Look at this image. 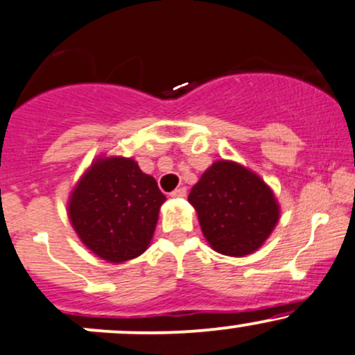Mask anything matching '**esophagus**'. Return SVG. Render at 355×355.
Returning a JSON list of instances; mask_svg holds the SVG:
<instances>
[{
    "instance_id": "esophagus-1",
    "label": "esophagus",
    "mask_w": 355,
    "mask_h": 355,
    "mask_svg": "<svg viewBox=\"0 0 355 355\" xmlns=\"http://www.w3.org/2000/svg\"><path fill=\"white\" fill-rule=\"evenodd\" d=\"M170 196L173 197V198H184L187 196V189H185V187H182V189L173 190V192H171Z\"/></svg>"
}]
</instances>
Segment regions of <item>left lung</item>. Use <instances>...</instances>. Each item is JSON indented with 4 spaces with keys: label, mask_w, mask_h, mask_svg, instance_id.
Listing matches in <instances>:
<instances>
[{
    "label": "left lung",
    "mask_w": 355,
    "mask_h": 355,
    "mask_svg": "<svg viewBox=\"0 0 355 355\" xmlns=\"http://www.w3.org/2000/svg\"><path fill=\"white\" fill-rule=\"evenodd\" d=\"M189 202L209 246L232 258L258 251L279 220L271 187L231 159L214 162L192 187Z\"/></svg>",
    "instance_id": "8db88e82"
}]
</instances>
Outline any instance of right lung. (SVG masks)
Listing matches in <instances>:
<instances>
[{"mask_svg":"<svg viewBox=\"0 0 355 355\" xmlns=\"http://www.w3.org/2000/svg\"><path fill=\"white\" fill-rule=\"evenodd\" d=\"M165 200L157 180L133 158L99 155L73 185L67 214L89 251L121 264L150 246Z\"/></svg>","mask_w":355,"mask_h":355,"instance_id":"add662e5","label":"right lung"}]
</instances>
